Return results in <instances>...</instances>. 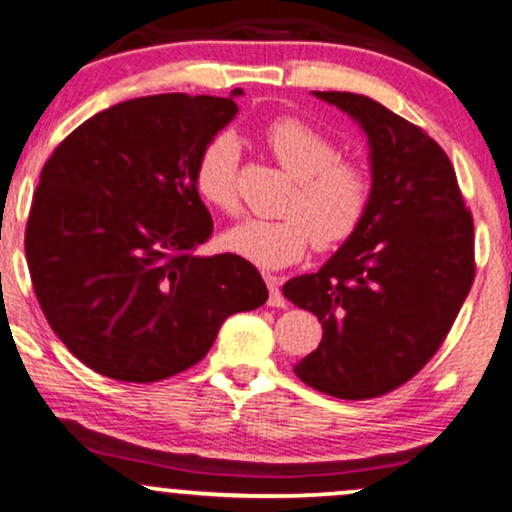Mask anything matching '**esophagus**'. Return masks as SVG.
Instances as JSON below:
<instances>
[{
    "label": "esophagus",
    "mask_w": 512,
    "mask_h": 512,
    "mask_svg": "<svg viewBox=\"0 0 512 512\" xmlns=\"http://www.w3.org/2000/svg\"><path fill=\"white\" fill-rule=\"evenodd\" d=\"M267 286H269V305H272V308H286L289 301H286L284 293H281V289H279V279L269 274L267 276Z\"/></svg>",
    "instance_id": "1"
}]
</instances>
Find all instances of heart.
I'll use <instances>...</instances> for the list:
<instances>
[{
    "label": "heart",
    "instance_id": "b5f03b06",
    "mask_svg": "<svg viewBox=\"0 0 512 512\" xmlns=\"http://www.w3.org/2000/svg\"><path fill=\"white\" fill-rule=\"evenodd\" d=\"M264 149L291 175L281 219H245L221 236V248L257 267H289L310 248L334 250L366 221L373 178L356 158H346L330 134L301 117H276L262 129ZM192 185L204 204L223 214L238 211V144L216 134L199 151Z\"/></svg>",
    "mask_w": 512,
    "mask_h": 512
}]
</instances>
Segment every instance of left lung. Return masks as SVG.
Wrapping results in <instances>:
<instances>
[{"mask_svg":"<svg viewBox=\"0 0 512 512\" xmlns=\"http://www.w3.org/2000/svg\"><path fill=\"white\" fill-rule=\"evenodd\" d=\"M315 96L366 129L373 199L320 272L284 286L322 322V342L296 375L330 397H383L436 356L472 289V211L448 154L419 125L358 93Z\"/></svg>","mask_w":512,"mask_h":512,"instance_id":"left-lung-1","label":"left lung"}]
</instances>
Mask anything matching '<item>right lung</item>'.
Returning <instances> with one entry per match:
<instances>
[{
	"label": "right lung",
	"mask_w": 512,
	"mask_h": 512,
	"mask_svg": "<svg viewBox=\"0 0 512 512\" xmlns=\"http://www.w3.org/2000/svg\"><path fill=\"white\" fill-rule=\"evenodd\" d=\"M236 113L233 98H134L76 127L43 166L28 272L52 332L96 373L166 380L207 356L226 317L269 298L255 264L197 255L214 221L192 168Z\"/></svg>",
	"instance_id": "1"
}]
</instances>
